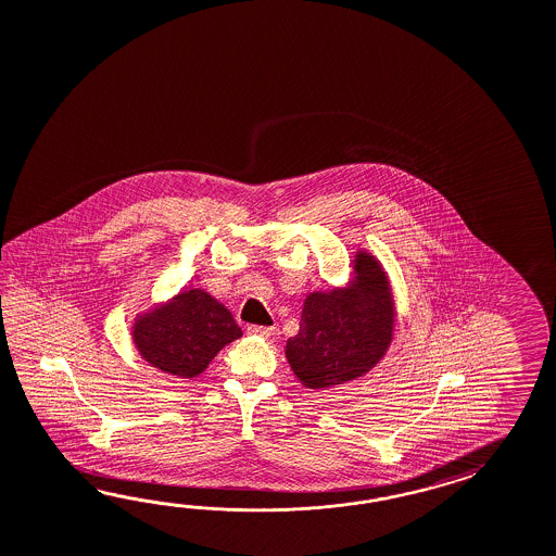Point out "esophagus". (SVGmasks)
<instances>
[{
    "label": "esophagus",
    "instance_id": "34e87169",
    "mask_svg": "<svg viewBox=\"0 0 556 556\" xmlns=\"http://www.w3.org/2000/svg\"><path fill=\"white\" fill-rule=\"evenodd\" d=\"M247 331L251 333V336H258V338H271L273 333H275V327H265V326H249L247 327Z\"/></svg>",
    "mask_w": 556,
    "mask_h": 556
}]
</instances>
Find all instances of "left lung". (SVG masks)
Returning a JSON list of instances; mask_svg holds the SVG:
<instances>
[{
    "label": "left lung",
    "mask_w": 556,
    "mask_h": 556,
    "mask_svg": "<svg viewBox=\"0 0 556 556\" xmlns=\"http://www.w3.org/2000/svg\"><path fill=\"white\" fill-rule=\"evenodd\" d=\"M393 327L388 273L371 253L357 251L350 283L305 298L299 333L287 339L285 357L305 388H333L378 366L392 345Z\"/></svg>",
    "instance_id": "left-lung-1"
}]
</instances>
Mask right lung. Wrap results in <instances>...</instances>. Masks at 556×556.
<instances>
[{
    "label": "right lung",
    "instance_id": "right-lung-1",
    "mask_svg": "<svg viewBox=\"0 0 556 556\" xmlns=\"http://www.w3.org/2000/svg\"><path fill=\"white\" fill-rule=\"evenodd\" d=\"M243 336L232 313L201 287L178 291L166 303L138 313L132 324L136 352L159 371L201 376L217 353Z\"/></svg>",
    "mask_w": 556,
    "mask_h": 556
}]
</instances>
